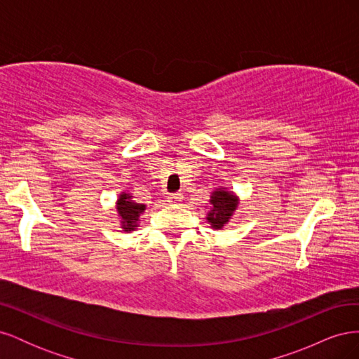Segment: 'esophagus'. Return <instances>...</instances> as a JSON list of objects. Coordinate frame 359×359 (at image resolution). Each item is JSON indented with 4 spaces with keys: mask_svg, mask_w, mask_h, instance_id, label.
<instances>
[{
    "mask_svg": "<svg viewBox=\"0 0 359 359\" xmlns=\"http://www.w3.org/2000/svg\"><path fill=\"white\" fill-rule=\"evenodd\" d=\"M182 199V193H172L168 196V202L169 203H177V202H181Z\"/></svg>",
    "mask_w": 359,
    "mask_h": 359,
    "instance_id": "1",
    "label": "esophagus"
}]
</instances>
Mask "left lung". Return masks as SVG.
Here are the masks:
<instances>
[{
  "label": "left lung",
  "mask_w": 359,
  "mask_h": 359,
  "mask_svg": "<svg viewBox=\"0 0 359 359\" xmlns=\"http://www.w3.org/2000/svg\"><path fill=\"white\" fill-rule=\"evenodd\" d=\"M208 202L210 206L205 219L212 229L220 231L231 222L240 205V198L236 196V193L227 190V187H217L212 190Z\"/></svg>",
  "instance_id": "left-lung-1"
}]
</instances>
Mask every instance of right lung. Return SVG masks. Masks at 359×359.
I'll return each mask as SVG.
<instances>
[{
	"label": "right lung",
	"instance_id": "right-lung-1",
	"mask_svg": "<svg viewBox=\"0 0 359 359\" xmlns=\"http://www.w3.org/2000/svg\"><path fill=\"white\" fill-rule=\"evenodd\" d=\"M115 210L119 219V224H121V229L130 233L139 227L140 215L145 212L147 205L133 201L132 193L121 191L118 194V199L115 202Z\"/></svg>",
	"mask_w": 359,
	"mask_h": 359
}]
</instances>
